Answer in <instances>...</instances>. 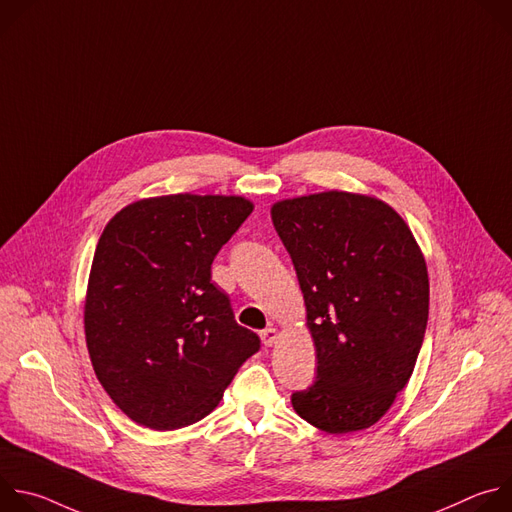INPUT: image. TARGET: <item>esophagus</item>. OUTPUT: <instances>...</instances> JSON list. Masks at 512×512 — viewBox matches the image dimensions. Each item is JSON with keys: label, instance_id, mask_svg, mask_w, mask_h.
<instances>
[{"label": "esophagus", "instance_id": "esophagus-1", "mask_svg": "<svg viewBox=\"0 0 512 512\" xmlns=\"http://www.w3.org/2000/svg\"><path fill=\"white\" fill-rule=\"evenodd\" d=\"M277 336H279V332H277L275 326H267L265 330H261V340H263L265 346H273L275 340H277Z\"/></svg>", "mask_w": 512, "mask_h": 512}]
</instances>
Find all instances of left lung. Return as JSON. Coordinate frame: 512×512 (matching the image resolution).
Here are the masks:
<instances>
[{"label": "left lung", "mask_w": 512, "mask_h": 512, "mask_svg": "<svg viewBox=\"0 0 512 512\" xmlns=\"http://www.w3.org/2000/svg\"><path fill=\"white\" fill-rule=\"evenodd\" d=\"M318 358L296 413L326 433L375 425L409 383L429 314L423 253L403 218L367 194L326 190L271 206Z\"/></svg>", "instance_id": "obj_1"}]
</instances>
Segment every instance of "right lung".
Instances as JSON below:
<instances>
[{"instance_id": "right-lung-1", "label": "right lung", "mask_w": 512, "mask_h": 512, "mask_svg": "<svg viewBox=\"0 0 512 512\" xmlns=\"http://www.w3.org/2000/svg\"><path fill=\"white\" fill-rule=\"evenodd\" d=\"M251 212L243 196L186 192L141 198L107 223L85 338L99 383L131 421L160 431L200 421L259 350L210 281L216 253Z\"/></svg>"}]
</instances>
